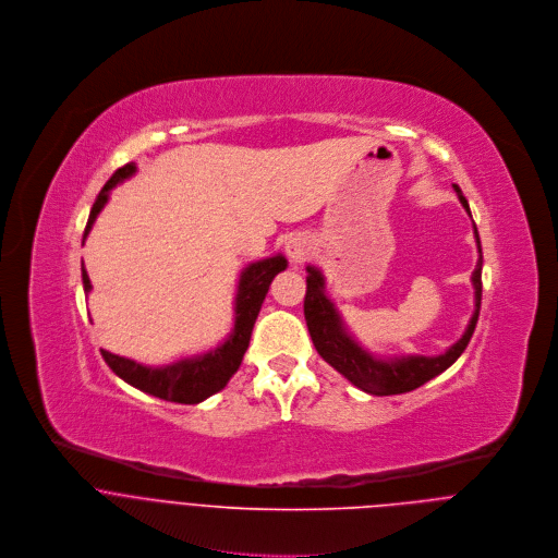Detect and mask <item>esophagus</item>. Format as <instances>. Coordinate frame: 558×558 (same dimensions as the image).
Here are the masks:
<instances>
[{
  "label": "esophagus",
  "instance_id": "obj_1",
  "mask_svg": "<svg viewBox=\"0 0 558 558\" xmlns=\"http://www.w3.org/2000/svg\"><path fill=\"white\" fill-rule=\"evenodd\" d=\"M312 251H314V244H312V240H310L305 233H292V235H288V240H286V253H288V257H290L294 264L305 262Z\"/></svg>",
  "mask_w": 558,
  "mask_h": 558
}]
</instances>
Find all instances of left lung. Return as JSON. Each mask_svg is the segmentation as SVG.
Returning <instances> with one entry per match:
<instances>
[{
	"label": "left lung",
	"instance_id": "left-lung-1",
	"mask_svg": "<svg viewBox=\"0 0 558 558\" xmlns=\"http://www.w3.org/2000/svg\"><path fill=\"white\" fill-rule=\"evenodd\" d=\"M460 193V189L456 186ZM460 202L471 213L466 197L460 193ZM475 238L480 244V235L475 229ZM482 253V244H480ZM475 283V314L469 323V329L464 337L441 356H409V359H396V361H378L369 356L365 350H361L343 329L341 316L333 310L331 301L323 292V277L316 268H307V283H305V299H303V314L310 329L312 343L320 359L329 363L333 369L341 372L352 385L359 389L374 393V396H396L407 393L417 387H422L426 380L435 378L444 369H449L466 350L482 307V255L477 262V268L473 272Z\"/></svg>",
	"mask_w": 558,
	"mask_h": 558
}]
</instances>
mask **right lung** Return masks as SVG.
<instances>
[{
  "label": "right lung",
  "mask_w": 558,
  "mask_h": 558,
  "mask_svg": "<svg viewBox=\"0 0 558 558\" xmlns=\"http://www.w3.org/2000/svg\"><path fill=\"white\" fill-rule=\"evenodd\" d=\"M136 171L134 162H128L125 167H121L114 175H111L102 191L98 193L89 217H87V225H85V233L83 240L87 238L96 215L100 213V208L107 202V193L109 189H114L121 180L130 178ZM288 262L277 255L257 264H251L240 279V290H238V303H235V329L229 337V341L204 354V356H195L191 361H180L175 365H167L160 369H151V367H143L130 359L117 356V354H109L105 350H100L105 363L109 365V369L114 372L117 376H121L125 383L134 385L136 389L151 393L156 398L169 400V402H180V404H197L202 400H206L208 396L217 393L219 389H225L227 383L231 380V376L240 369L242 359L248 350L251 343V333H253V325L257 320V314L262 310V303L268 294L270 281L275 279V275H279L281 270H286ZM83 270V288L85 292H89L92 283L89 277Z\"/></svg>",
  "instance_id": "add662e5"
}]
</instances>
